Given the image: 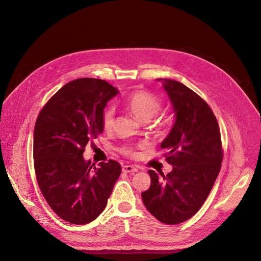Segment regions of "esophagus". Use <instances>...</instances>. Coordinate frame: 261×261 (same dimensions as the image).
I'll return each mask as SVG.
<instances>
[{
	"label": "esophagus",
	"mask_w": 261,
	"mask_h": 261,
	"mask_svg": "<svg viewBox=\"0 0 261 261\" xmlns=\"http://www.w3.org/2000/svg\"><path fill=\"white\" fill-rule=\"evenodd\" d=\"M122 172H125V173H135V172H138V168L136 167H134V166H132V165H125V166H122Z\"/></svg>",
	"instance_id": "obj_1"
}]
</instances>
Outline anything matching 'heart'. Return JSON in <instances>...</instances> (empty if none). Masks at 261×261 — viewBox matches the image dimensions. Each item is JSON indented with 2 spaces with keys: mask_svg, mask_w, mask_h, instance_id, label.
<instances>
[{
  "mask_svg": "<svg viewBox=\"0 0 261 261\" xmlns=\"http://www.w3.org/2000/svg\"><path fill=\"white\" fill-rule=\"evenodd\" d=\"M126 108L129 112L142 122L151 120L160 111L161 101L154 95L144 90L133 92L125 101ZM102 127L105 130H111L114 125V110L107 108L102 113ZM123 152L132 154V150L126 148Z\"/></svg>",
  "mask_w": 261,
  "mask_h": 261,
  "instance_id": "heart-1",
  "label": "heart"
}]
</instances>
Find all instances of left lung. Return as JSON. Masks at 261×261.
I'll list each match as a JSON object with an SVG mask.
<instances>
[{"mask_svg": "<svg viewBox=\"0 0 261 261\" xmlns=\"http://www.w3.org/2000/svg\"><path fill=\"white\" fill-rule=\"evenodd\" d=\"M163 82L174 123L161 144L172 165L167 174L149 170L151 185L142 193L146 208L159 221L179 224L193 217L210 195L221 168L220 129L210 106L179 81Z\"/></svg>", "mask_w": 261, "mask_h": 261, "instance_id": "8db88e82", "label": "left lung"}]
</instances>
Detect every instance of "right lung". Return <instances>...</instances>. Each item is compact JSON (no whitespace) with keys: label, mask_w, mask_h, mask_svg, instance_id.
<instances>
[{"label":"right lung","mask_w":261,"mask_h":261,"mask_svg":"<svg viewBox=\"0 0 261 261\" xmlns=\"http://www.w3.org/2000/svg\"><path fill=\"white\" fill-rule=\"evenodd\" d=\"M118 90L79 78L63 86L41 110L34 130V165L43 197L63 220L87 224L105 210L121 172L110 160L93 168L86 146L102 133V113Z\"/></svg>","instance_id":"right-lung-1"}]
</instances>
